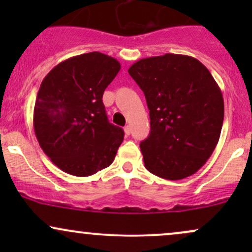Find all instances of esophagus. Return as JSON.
I'll return each instance as SVG.
<instances>
[{
    "instance_id": "34e87169",
    "label": "esophagus",
    "mask_w": 252,
    "mask_h": 252,
    "mask_svg": "<svg viewBox=\"0 0 252 252\" xmlns=\"http://www.w3.org/2000/svg\"><path fill=\"white\" fill-rule=\"evenodd\" d=\"M124 132H126V136L130 135V132H131V129H130V126H126V128H124Z\"/></svg>"
}]
</instances>
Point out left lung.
<instances>
[{
	"instance_id": "left-lung-1",
	"label": "left lung",
	"mask_w": 252,
	"mask_h": 252,
	"mask_svg": "<svg viewBox=\"0 0 252 252\" xmlns=\"http://www.w3.org/2000/svg\"><path fill=\"white\" fill-rule=\"evenodd\" d=\"M129 74L146 96L150 134L140 143L146 168L166 180L194 174L212 155L224 121V99L195 58L170 54L141 59Z\"/></svg>"
}]
</instances>
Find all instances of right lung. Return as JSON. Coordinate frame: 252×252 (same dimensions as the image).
Wrapping results in <instances>:
<instances>
[{
  "mask_svg": "<svg viewBox=\"0 0 252 252\" xmlns=\"http://www.w3.org/2000/svg\"><path fill=\"white\" fill-rule=\"evenodd\" d=\"M120 70L115 58L91 52L58 63L43 78L34 131L43 153L65 173L89 176L114 161L124 131L109 122L102 98Z\"/></svg>",
  "mask_w": 252,
  "mask_h": 252,
  "instance_id": "right-lung-1",
  "label": "right lung"
}]
</instances>
